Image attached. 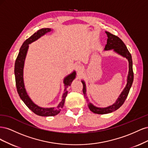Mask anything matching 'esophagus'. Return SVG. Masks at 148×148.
Segmentation results:
<instances>
[{"label":"esophagus","instance_id":"1","mask_svg":"<svg viewBox=\"0 0 148 148\" xmlns=\"http://www.w3.org/2000/svg\"><path fill=\"white\" fill-rule=\"evenodd\" d=\"M75 69L77 71H81L82 70V66L80 65H78L76 66Z\"/></svg>","mask_w":148,"mask_h":148}]
</instances>
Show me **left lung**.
<instances>
[{
    "mask_svg": "<svg viewBox=\"0 0 148 148\" xmlns=\"http://www.w3.org/2000/svg\"><path fill=\"white\" fill-rule=\"evenodd\" d=\"M106 33L108 38H107V44L105 46L104 50L107 51L114 49V51L115 52L119 53L121 56L126 57L129 62V71L127 78V83L126 86H125V89H123V91L121 93V95L119 97L115 104H114L112 106L106 107V108H99V107H96L95 106H94L91 103L89 102V101L88 100L87 97L86 96V86H85L84 82L83 81L82 82L83 86V92L84 94L85 99H86V102H88L87 103L89 109H90V110L93 113L97 114H106L112 112L119 109L120 107L123 105L125 101L126 100L128 96L130 89L132 87L134 77L132 56L131 53L128 51L127 46H125V44L122 41V40L120 39L118 36H117L111 34L109 32H107V31H106Z\"/></svg>",
    "mask_w": 148,
    "mask_h": 148,
    "instance_id": "left-lung-1",
    "label": "left lung"
}]
</instances>
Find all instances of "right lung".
Returning <instances> with one entry per match:
<instances>
[{"label":"right lung","mask_w":148,"mask_h":148,"mask_svg":"<svg viewBox=\"0 0 148 148\" xmlns=\"http://www.w3.org/2000/svg\"><path fill=\"white\" fill-rule=\"evenodd\" d=\"M51 31V29L50 28H42L38 30L36 33H34L31 36H30L28 39L26 40L23 42V44H22V46L20 49L18 55L16 57L14 70L17 92L18 93L21 100L24 102L26 106H27L31 111L33 112L34 114L39 116H42V117L55 116L60 112L61 109L63 108L65 98L67 95V93H68V91H66V88L70 86L71 82H72L73 80L75 79L76 75V73L74 71V72H73L65 78V92L63 94V95H62V99L61 102L56 108H53H53H42V107H40L37 105L34 104L28 96L24 86L23 72L24 62L28 49V44L34 42L36 40H37L38 38L42 36Z\"/></svg>","instance_id":"1"}]
</instances>
